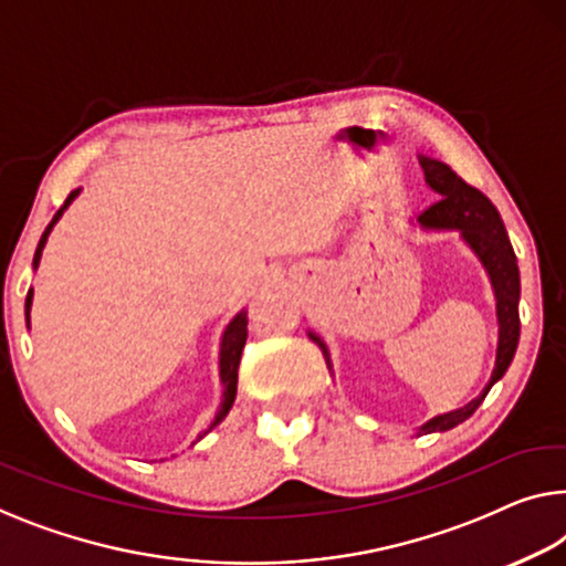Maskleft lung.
<instances>
[{
    "mask_svg": "<svg viewBox=\"0 0 566 566\" xmlns=\"http://www.w3.org/2000/svg\"><path fill=\"white\" fill-rule=\"evenodd\" d=\"M421 170H424L427 185L440 192V200L429 206L417 221L421 229L427 231H460L468 247L475 251L480 264L485 266L488 276H491L493 292H495V310H499V353H495V368L493 376L483 394L472 399L462 409H454L450 415H440L429 419L424 427H419V434L429 432H447V429L458 427L472 417L483 399L491 391L495 381H501L505 370H509L513 353L518 348L521 335V319H518V297H521V280H518V264L513 247L505 233V226L501 221L499 210L491 200H488L478 188H472L458 172H452L450 165L440 163L432 157H419ZM312 340L319 345L323 356L331 366V353L327 345L319 340L315 333H310Z\"/></svg>",
    "mask_w": 566,
    "mask_h": 566,
    "instance_id": "8db88e82",
    "label": "left lung"
}]
</instances>
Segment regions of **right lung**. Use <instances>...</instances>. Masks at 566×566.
I'll return each instance as SVG.
<instances>
[{"instance_id": "right-lung-1", "label": "right lung", "mask_w": 566, "mask_h": 566, "mask_svg": "<svg viewBox=\"0 0 566 566\" xmlns=\"http://www.w3.org/2000/svg\"><path fill=\"white\" fill-rule=\"evenodd\" d=\"M81 190H73L71 196H67V200L63 202V208L57 210V213L53 216V221H50V226L45 229V233H42V239H40V243H38V251H35V259H32V266L38 269V264H40V256H42V249H45V241H48V235H50V231H53V226L57 223V218L63 216V210L71 206V202L75 200V196H78ZM30 307H32V290L28 292V300H24V315H28V323H30ZM247 325H249V317H247V312H239V315H235L231 323H229V327H226V333H223V337H221V358H218V370H221V386H223V399H221V407H218V411H216V417H213V421H210V424L202 429L200 432V437H206L210 429L213 427H218L221 424V421L226 419V415H229L231 411V407H233V399H235V384H239V364H241V353H243V345H247ZM198 437V440H200Z\"/></svg>"}]
</instances>
